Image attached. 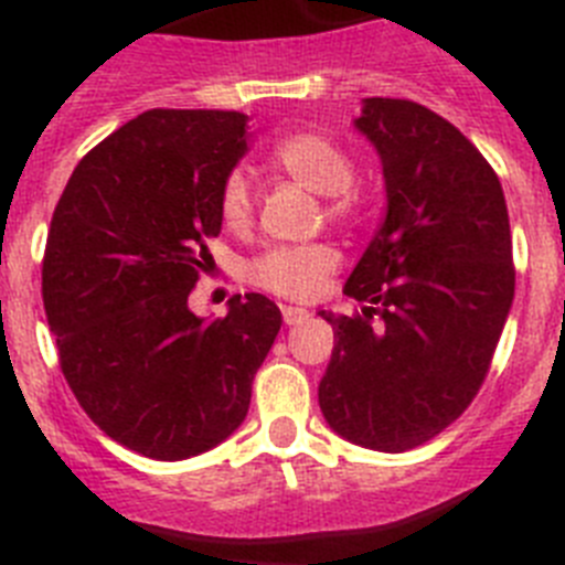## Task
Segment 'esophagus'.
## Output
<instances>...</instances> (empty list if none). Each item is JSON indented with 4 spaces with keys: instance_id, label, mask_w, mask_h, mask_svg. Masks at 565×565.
Returning a JSON list of instances; mask_svg holds the SVG:
<instances>
[{
    "instance_id": "34e87169",
    "label": "esophagus",
    "mask_w": 565,
    "mask_h": 565,
    "mask_svg": "<svg viewBox=\"0 0 565 565\" xmlns=\"http://www.w3.org/2000/svg\"><path fill=\"white\" fill-rule=\"evenodd\" d=\"M311 313L306 308H282V319H286V326H299V322H306Z\"/></svg>"
}]
</instances>
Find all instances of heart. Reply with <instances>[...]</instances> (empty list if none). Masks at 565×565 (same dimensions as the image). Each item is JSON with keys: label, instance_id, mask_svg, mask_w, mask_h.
Instances as JSON below:
<instances>
[{"label": "heart", "instance_id": "obj_1", "mask_svg": "<svg viewBox=\"0 0 565 565\" xmlns=\"http://www.w3.org/2000/svg\"><path fill=\"white\" fill-rule=\"evenodd\" d=\"M277 172L299 186L326 194V214L331 221L351 226L362 217V198L353 189L356 167L339 143L317 132H294L274 143L268 154ZM223 226L246 232L254 217V189L243 169H232L221 183L217 198ZM339 252L328 243L311 246H277L259 254L252 263V282L282 299H313L337 271Z\"/></svg>", "mask_w": 565, "mask_h": 565}]
</instances>
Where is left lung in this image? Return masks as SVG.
<instances>
[{
	"instance_id": "8db88e82",
	"label": "left lung",
	"mask_w": 565,
	"mask_h": 565,
	"mask_svg": "<svg viewBox=\"0 0 565 565\" xmlns=\"http://www.w3.org/2000/svg\"><path fill=\"white\" fill-rule=\"evenodd\" d=\"M356 127L382 154L387 217L344 282L362 311H322L319 407L348 441L404 452L481 391L515 297L512 232L495 169L447 118L364 98Z\"/></svg>"
}]
</instances>
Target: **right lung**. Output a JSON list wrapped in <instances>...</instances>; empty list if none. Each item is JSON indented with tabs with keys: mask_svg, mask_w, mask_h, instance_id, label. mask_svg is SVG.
<instances>
[{
	"mask_svg": "<svg viewBox=\"0 0 565 565\" xmlns=\"http://www.w3.org/2000/svg\"><path fill=\"white\" fill-rule=\"evenodd\" d=\"M246 121L223 109L138 115L84 154L50 221L42 299L64 379L93 424L154 461L237 430L282 326L263 294H234L214 322L186 306Z\"/></svg>",
	"mask_w": 565,
	"mask_h": 565,
	"instance_id": "1",
	"label": "right lung"
}]
</instances>
